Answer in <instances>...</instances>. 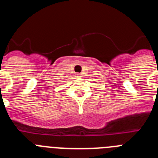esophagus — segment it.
Wrapping results in <instances>:
<instances>
[{
  "instance_id": "34e87169",
  "label": "esophagus",
  "mask_w": 158,
  "mask_h": 158,
  "mask_svg": "<svg viewBox=\"0 0 158 158\" xmlns=\"http://www.w3.org/2000/svg\"><path fill=\"white\" fill-rule=\"evenodd\" d=\"M77 77H81L80 73H77Z\"/></svg>"
}]
</instances>
